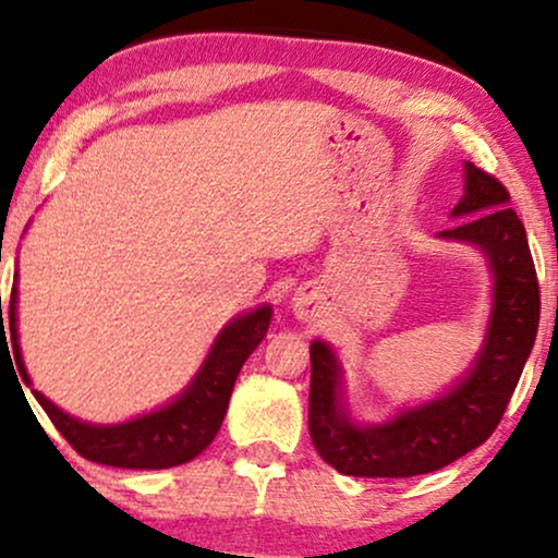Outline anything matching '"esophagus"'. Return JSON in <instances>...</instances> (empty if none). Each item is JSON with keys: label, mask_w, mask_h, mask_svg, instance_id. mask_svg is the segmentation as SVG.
I'll list each match as a JSON object with an SVG mask.
<instances>
[{"label": "esophagus", "mask_w": 558, "mask_h": 558, "mask_svg": "<svg viewBox=\"0 0 558 558\" xmlns=\"http://www.w3.org/2000/svg\"><path fill=\"white\" fill-rule=\"evenodd\" d=\"M312 307H315V296H312L310 292H302L300 296H296V315L307 317Z\"/></svg>", "instance_id": "esophagus-1"}]
</instances>
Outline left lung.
Instances as JSON below:
<instances>
[{"label":"left lung","mask_w":558,"mask_h":558,"mask_svg":"<svg viewBox=\"0 0 558 558\" xmlns=\"http://www.w3.org/2000/svg\"><path fill=\"white\" fill-rule=\"evenodd\" d=\"M464 195L452 216H472L439 239L475 243L493 271V312L483 350L445 396L391 422L357 426L340 396V365L323 340L310 345V437L342 475L414 477L447 468L483 445L506 414L538 332L541 292L525 228L493 174L464 165Z\"/></svg>","instance_id":"left-lung-1"}]
</instances>
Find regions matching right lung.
Returning <instances> with one entry per match:
<instances>
[{"mask_svg":"<svg viewBox=\"0 0 558 558\" xmlns=\"http://www.w3.org/2000/svg\"><path fill=\"white\" fill-rule=\"evenodd\" d=\"M14 312H17V284L12 287L10 332H4V317L2 332L4 345L7 340H12L14 363H17L22 378L29 386V376L17 345V315ZM269 323V304L231 319L213 342L210 353L205 357L203 368L197 371L193 384L172 403L151 411V414L132 418L126 424L101 426L78 422V418L68 416L56 403L45 399L40 391L33 393L37 403L45 409V414L50 416V422L56 424V429L68 439V445L86 460L126 470L174 468V464L193 460L216 439L241 365L264 340Z\"/></svg>","mask_w":558,"mask_h":558,"instance_id":"obj_1","label":"right lung"}]
</instances>
